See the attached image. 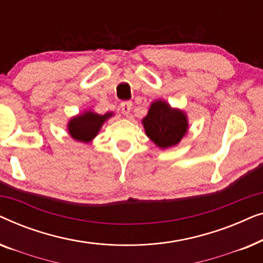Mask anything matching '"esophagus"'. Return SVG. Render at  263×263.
<instances>
[{"mask_svg":"<svg viewBox=\"0 0 263 263\" xmlns=\"http://www.w3.org/2000/svg\"><path fill=\"white\" fill-rule=\"evenodd\" d=\"M132 106H133V104H132V102H129V100H125V102H122V103L120 104L121 111H122V112H123L124 115H128L129 112H130Z\"/></svg>","mask_w":263,"mask_h":263,"instance_id":"obj_1","label":"esophagus"}]
</instances>
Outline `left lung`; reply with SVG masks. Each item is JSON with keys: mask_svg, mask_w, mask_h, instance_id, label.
Returning a JSON list of instances; mask_svg holds the SVG:
<instances>
[{"mask_svg": "<svg viewBox=\"0 0 263 263\" xmlns=\"http://www.w3.org/2000/svg\"><path fill=\"white\" fill-rule=\"evenodd\" d=\"M142 124L147 136L160 148L177 145L188 129L185 115L179 110H174L161 100L151 105Z\"/></svg>", "mask_w": 263, "mask_h": 263, "instance_id": "1", "label": "left lung"}]
</instances>
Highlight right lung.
I'll use <instances>...</instances> for the list:
<instances>
[{"label": "right lung", "instance_id": "right-lung-1", "mask_svg": "<svg viewBox=\"0 0 263 263\" xmlns=\"http://www.w3.org/2000/svg\"><path fill=\"white\" fill-rule=\"evenodd\" d=\"M111 116H112V114H105L102 116V115L95 114L92 111H87L84 115L71 118L69 125H68L69 134L71 138L78 140V141H91L98 134L104 122Z\"/></svg>", "mask_w": 263, "mask_h": 263}]
</instances>
